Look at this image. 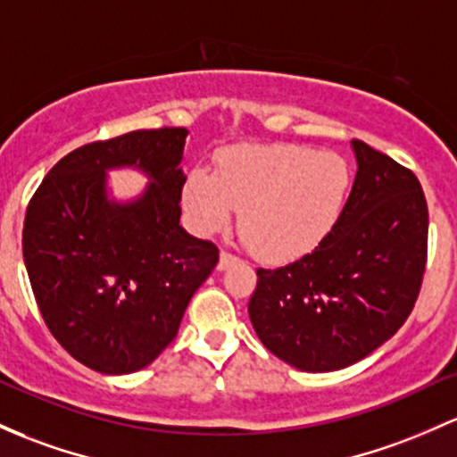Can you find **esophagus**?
Masks as SVG:
<instances>
[{"label": "esophagus", "instance_id": "34e87169", "mask_svg": "<svg viewBox=\"0 0 457 457\" xmlns=\"http://www.w3.org/2000/svg\"><path fill=\"white\" fill-rule=\"evenodd\" d=\"M238 262V258L237 255H232V253H228V252H220V255H219V264H217V269L219 270H225L228 267H232V264H237Z\"/></svg>", "mask_w": 457, "mask_h": 457}]
</instances>
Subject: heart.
<instances>
[{"label": "heart", "instance_id": "heart-1", "mask_svg": "<svg viewBox=\"0 0 457 457\" xmlns=\"http://www.w3.org/2000/svg\"><path fill=\"white\" fill-rule=\"evenodd\" d=\"M343 155L299 145H240L219 158V175L195 169L184 208L197 232L223 229L240 210V234L264 262H293L332 234L347 204Z\"/></svg>", "mask_w": 457, "mask_h": 457}]
</instances>
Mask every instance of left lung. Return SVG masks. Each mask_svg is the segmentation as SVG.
<instances>
[{
  "label": "left lung",
  "mask_w": 457,
  "mask_h": 457,
  "mask_svg": "<svg viewBox=\"0 0 457 457\" xmlns=\"http://www.w3.org/2000/svg\"><path fill=\"white\" fill-rule=\"evenodd\" d=\"M358 173L328 238L293 264L258 269L249 319L290 367L328 373L360 362L412 312L428 262V202L416 175L351 140Z\"/></svg>",
  "instance_id": "8db88e82"
}]
</instances>
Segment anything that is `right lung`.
<instances>
[{"mask_svg": "<svg viewBox=\"0 0 457 457\" xmlns=\"http://www.w3.org/2000/svg\"><path fill=\"white\" fill-rule=\"evenodd\" d=\"M187 128L137 129L67 154L23 220V260L45 323L84 367L128 375L175 338L184 310L219 262L179 225ZM150 178L138 198L107 195L110 168Z\"/></svg>", "mask_w": 457, "mask_h": 457, "instance_id": "add662e5", "label": "right lung"}]
</instances>
